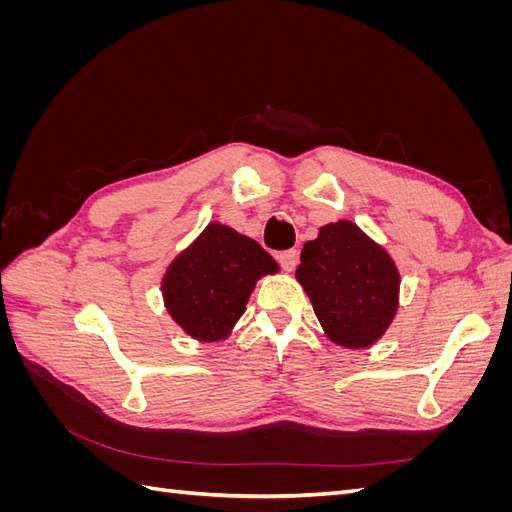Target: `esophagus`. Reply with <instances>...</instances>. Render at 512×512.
Wrapping results in <instances>:
<instances>
[{
  "label": "esophagus",
  "mask_w": 512,
  "mask_h": 512,
  "mask_svg": "<svg viewBox=\"0 0 512 512\" xmlns=\"http://www.w3.org/2000/svg\"><path fill=\"white\" fill-rule=\"evenodd\" d=\"M277 260H280L282 269L290 273V271L297 269V265H299V252L297 250H286V252H282L280 256H277Z\"/></svg>",
  "instance_id": "obj_1"
}]
</instances>
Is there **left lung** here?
Masks as SVG:
<instances>
[{
  "mask_svg": "<svg viewBox=\"0 0 512 512\" xmlns=\"http://www.w3.org/2000/svg\"><path fill=\"white\" fill-rule=\"evenodd\" d=\"M297 282L312 301L324 333L337 346L376 344L395 318V262L348 220L322 226L318 237L303 245Z\"/></svg>",
  "mask_w": 512,
  "mask_h": 512,
  "instance_id": "left-lung-1",
  "label": "left lung"
}]
</instances>
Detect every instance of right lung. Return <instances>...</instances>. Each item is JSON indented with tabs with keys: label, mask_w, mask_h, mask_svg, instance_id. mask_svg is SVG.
<instances>
[{
	"label": "right lung",
	"mask_w": 512,
	"mask_h": 512,
	"mask_svg": "<svg viewBox=\"0 0 512 512\" xmlns=\"http://www.w3.org/2000/svg\"><path fill=\"white\" fill-rule=\"evenodd\" d=\"M275 271L277 262L254 239L213 222L170 262L162 280L164 303L185 333L198 342H218L245 312L260 277Z\"/></svg>",
	"instance_id": "right-lung-1"
}]
</instances>
